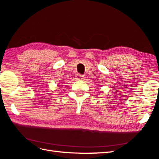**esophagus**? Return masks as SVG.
<instances>
[{
	"mask_svg": "<svg viewBox=\"0 0 159 159\" xmlns=\"http://www.w3.org/2000/svg\"><path fill=\"white\" fill-rule=\"evenodd\" d=\"M76 79L77 80H83L84 79V76L82 74H78L76 75Z\"/></svg>",
	"mask_w": 159,
	"mask_h": 159,
	"instance_id": "esophagus-1",
	"label": "esophagus"
}]
</instances>
